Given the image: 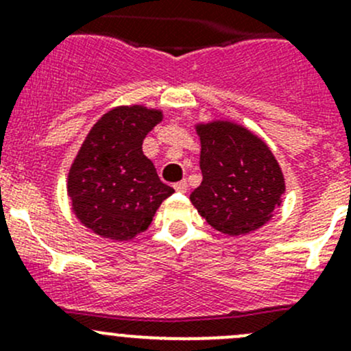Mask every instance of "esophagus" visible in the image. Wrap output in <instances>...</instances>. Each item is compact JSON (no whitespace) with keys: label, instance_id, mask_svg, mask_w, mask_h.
I'll return each instance as SVG.
<instances>
[{"label":"esophagus","instance_id":"obj_1","mask_svg":"<svg viewBox=\"0 0 351 351\" xmlns=\"http://www.w3.org/2000/svg\"><path fill=\"white\" fill-rule=\"evenodd\" d=\"M173 189H175L178 193H185L186 190H189V185H186V182H178L173 185Z\"/></svg>","mask_w":351,"mask_h":351}]
</instances>
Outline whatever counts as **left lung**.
Here are the masks:
<instances>
[{
    "instance_id": "8db88e82",
    "label": "left lung",
    "mask_w": 351,
    "mask_h": 351,
    "mask_svg": "<svg viewBox=\"0 0 351 351\" xmlns=\"http://www.w3.org/2000/svg\"><path fill=\"white\" fill-rule=\"evenodd\" d=\"M202 183L190 195L214 229L241 236L267 224L285 193L284 173L270 147L246 127L198 123Z\"/></svg>"
}]
</instances>
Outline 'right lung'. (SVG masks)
Instances as JSON below:
<instances>
[{
  "label": "right lung",
  "mask_w": 351,
  "mask_h": 351,
  "mask_svg": "<svg viewBox=\"0 0 351 351\" xmlns=\"http://www.w3.org/2000/svg\"><path fill=\"white\" fill-rule=\"evenodd\" d=\"M161 120V110L130 105L110 110L91 127L71 165L67 195L95 234L112 241L136 238L175 192L143 153L144 137Z\"/></svg>",
  "instance_id": "obj_1"
}]
</instances>
